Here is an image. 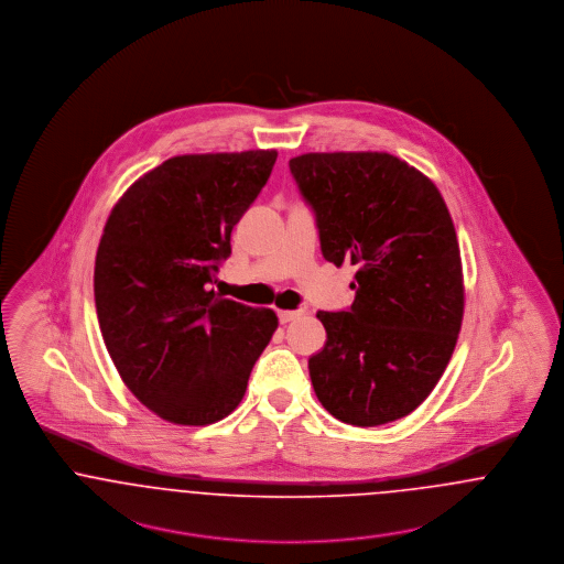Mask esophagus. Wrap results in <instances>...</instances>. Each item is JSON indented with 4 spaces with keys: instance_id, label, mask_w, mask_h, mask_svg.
<instances>
[{
    "instance_id": "1",
    "label": "esophagus",
    "mask_w": 564,
    "mask_h": 564,
    "mask_svg": "<svg viewBox=\"0 0 564 564\" xmlns=\"http://www.w3.org/2000/svg\"><path fill=\"white\" fill-rule=\"evenodd\" d=\"M302 315H304V311H302V308H297V311H279V322H294V319H297V317H302Z\"/></svg>"
}]
</instances>
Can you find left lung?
<instances>
[{
	"label": "left lung",
	"mask_w": 564,
	"mask_h": 564,
	"mask_svg": "<svg viewBox=\"0 0 564 564\" xmlns=\"http://www.w3.org/2000/svg\"><path fill=\"white\" fill-rule=\"evenodd\" d=\"M290 169L317 217L323 258L357 269L349 311L317 313L327 340L308 359L313 389L355 427L408 416L444 375L463 322L448 207L427 175L387 152H311Z\"/></svg>",
	"instance_id": "8db88e82"
}]
</instances>
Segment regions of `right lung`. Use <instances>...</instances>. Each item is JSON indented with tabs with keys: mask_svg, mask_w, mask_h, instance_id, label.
Returning a JSON list of instances; mask_svg holds the SVG:
<instances>
[{
	"mask_svg": "<svg viewBox=\"0 0 564 564\" xmlns=\"http://www.w3.org/2000/svg\"><path fill=\"white\" fill-rule=\"evenodd\" d=\"M274 161L276 150L173 156L106 221L95 260L104 343L134 398L169 423L226 419L279 325L272 308L209 290Z\"/></svg>",
	"mask_w": 564,
	"mask_h": 564,
	"instance_id": "1",
	"label": "right lung"
}]
</instances>
